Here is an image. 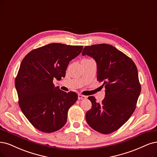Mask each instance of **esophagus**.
Masks as SVG:
<instances>
[{"label": "esophagus", "instance_id": "1", "mask_svg": "<svg viewBox=\"0 0 157 157\" xmlns=\"http://www.w3.org/2000/svg\"><path fill=\"white\" fill-rule=\"evenodd\" d=\"M86 97L85 96H83V95H82V94H78V99L79 100H84L85 99Z\"/></svg>", "mask_w": 157, "mask_h": 157}]
</instances>
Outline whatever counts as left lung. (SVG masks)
Segmentation results:
<instances>
[{
    "label": "left lung",
    "instance_id": "left-lung-1",
    "mask_svg": "<svg viewBox=\"0 0 157 157\" xmlns=\"http://www.w3.org/2000/svg\"><path fill=\"white\" fill-rule=\"evenodd\" d=\"M92 57L97 63V79L105 86V98L97 103L94 96L86 113V122L94 130L109 134L129 119L141 92L135 63L123 52L108 44L86 46L82 56Z\"/></svg>",
    "mask_w": 157,
    "mask_h": 157
}]
</instances>
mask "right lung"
I'll return each instance as SVG.
<instances>
[{"label": "right lung", "mask_w": 157, "mask_h": 157, "mask_svg": "<svg viewBox=\"0 0 157 157\" xmlns=\"http://www.w3.org/2000/svg\"><path fill=\"white\" fill-rule=\"evenodd\" d=\"M82 50L83 46L50 43L32 50L22 59L15 82L19 105L39 131L52 132L65 125L78 94L55 87L53 79L65 76L69 62Z\"/></svg>", "instance_id": "right-lung-1"}]
</instances>
